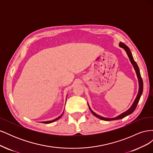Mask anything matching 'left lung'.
I'll list each match as a JSON object with an SVG mask.
<instances>
[{
    "mask_svg": "<svg viewBox=\"0 0 153 153\" xmlns=\"http://www.w3.org/2000/svg\"><path fill=\"white\" fill-rule=\"evenodd\" d=\"M119 47L123 48L125 51H126V52L128 56V57L129 59V61H130V62L132 64V65H133L134 69H135L136 74H137V78H138V84H139V89H138V94H137V96L136 97V98H135V101H134V102L133 103L132 105L131 106V107L129 108L128 110H126V112L122 113L121 114L119 115L118 116L115 117H114V118H106V117H103L102 116H101V115H99L98 114H96L95 112H94L93 111L91 110V108H90L89 104H88V106H89V109L91 110V112H92V114H93L94 116H96V117H98V118H99V119H100L101 120H103V121H114V120L121 119H123V118L125 117L126 116H127V115L132 114L134 112V110H135L136 107H137V104L138 103V101H139V100H140V97H141V95L142 94V92H143V81H142V79L141 75H140L139 68H138V66L137 65V64L136 63V62L134 61L132 53H131V51H130V49H129L126 45H124V43H123L121 42L119 43Z\"/></svg>",
    "mask_w": 153,
    "mask_h": 153,
    "instance_id": "obj_1",
    "label": "left lung"
}]
</instances>
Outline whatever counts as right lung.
Returning <instances> with one entry per match:
<instances>
[{
  "label": "right lung",
  "instance_id": "1",
  "mask_svg": "<svg viewBox=\"0 0 153 153\" xmlns=\"http://www.w3.org/2000/svg\"><path fill=\"white\" fill-rule=\"evenodd\" d=\"M63 113H64V112H62V114L60 115V116H59L58 117H57L56 119H53V120H52V121H43V122H41L42 123H45V124H48V123H53V122H54V121H57V120H58V119H59L61 117V116H62V115L63 114Z\"/></svg>",
  "mask_w": 153,
  "mask_h": 153
}]
</instances>
